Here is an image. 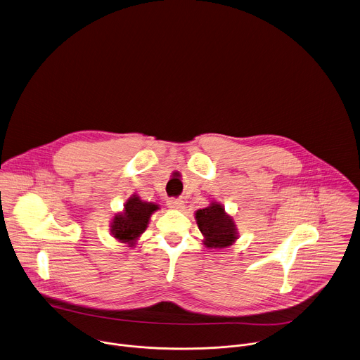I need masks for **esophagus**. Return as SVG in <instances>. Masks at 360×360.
<instances>
[{
    "mask_svg": "<svg viewBox=\"0 0 360 360\" xmlns=\"http://www.w3.org/2000/svg\"><path fill=\"white\" fill-rule=\"evenodd\" d=\"M167 206H168L169 209L181 210V209H184V200L176 199V198H169V199L167 200Z\"/></svg>",
    "mask_w": 360,
    "mask_h": 360,
    "instance_id": "1",
    "label": "esophagus"
}]
</instances>
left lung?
I'll use <instances>...</instances> for the list:
<instances>
[{
	"mask_svg": "<svg viewBox=\"0 0 360 360\" xmlns=\"http://www.w3.org/2000/svg\"><path fill=\"white\" fill-rule=\"evenodd\" d=\"M196 223L202 231L205 245L209 248H226L237 240V227L224 207L213 202L196 212Z\"/></svg>",
	"mask_w": 360,
	"mask_h": 360,
	"instance_id": "1",
	"label": "left lung"
}]
</instances>
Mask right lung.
Instances as JSON below:
<instances>
[{
  "label": "right lung",
  "instance_id": "right-lung-1",
  "mask_svg": "<svg viewBox=\"0 0 360 360\" xmlns=\"http://www.w3.org/2000/svg\"><path fill=\"white\" fill-rule=\"evenodd\" d=\"M158 209L157 205L143 202L137 195L127 199L123 213H117L112 220V234L122 243L133 245V243L147 229L150 216Z\"/></svg>",
  "mask_w": 360,
  "mask_h": 360
}]
</instances>
